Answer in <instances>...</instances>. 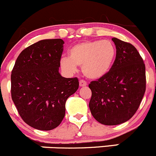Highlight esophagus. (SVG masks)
Returning <instances> with one entry per match:
<instances>
[{
  "label": "esophagus",
  "instance_id": "34e87169",
  "mask_svg": "<svg viewBox=\"0 0 156 156\" xmlns=\"http://www.w3.org/2000/svg\"><path fill=\"white\" fill-rule=\"evenodd\" d=\"M86 85H87V83H86L85 80H81L80 81V86H81V87H83V86H86Z\"/></svg>",
  "mask_w": 156,
  "mask_h": 156
}]
</instances>
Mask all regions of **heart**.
I'll list each match as a JSON object with an SVG mask.
<instances>
[{
    "instance_id": "1",
    "label": "heart",
    "mask_w": 156,
    "mask_h": 156,
    "mask_svg": "<svg viewBox=\"0 0 156 156\" xmlns=\"http://www.w3.org/2000/svg\"><path fill=\"white\" fill-rule=\"evenodd\" d=\"M116 48L108 40L88 41L75 44L69 51V58L61 59V67L67 73L82 67L83 73L89 79H99L110 71L115 58Z\"/></svg>"
}]
</instances>
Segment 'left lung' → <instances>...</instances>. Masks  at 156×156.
Segmentation results:
<instances>
[{"label":"left lung","instance_id":"left-lung-1","mask_svg":"<svg viewBox=\"0 0 156 156\" xmlns=\"http://www.w3.org/2000/svg\"><path fill=\"white\" fill-rule=\"evenodd\" d=\"M112 41L117 53L110 71L89 85L91 113L105 125H118L130 120L146 92V67L138 51L117 38Z\"/></svg>","mask_w":156,"mask_h":156}]
</instances>
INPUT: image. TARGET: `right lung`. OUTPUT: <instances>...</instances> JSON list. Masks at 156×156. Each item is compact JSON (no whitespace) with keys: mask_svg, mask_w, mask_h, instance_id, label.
<instances>
[{"mask_svg":"<svg viewBox=\"0 0 156 156\" xmlns=\"http://www.w3.org/2000/svg\"><path fill=\"white\" fill-rule=\"evenodd\" d=\"M64 41L41 40L24 49L11 72V97L23 121L33 128H56L65 115V103L79 88L76 77L59 73Z\"/></svg>","mask_w":156,"mask_h":156,"instance_id":"add662e5","label":"right lung"}]
</instances>
